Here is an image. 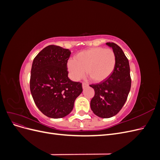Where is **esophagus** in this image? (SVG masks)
Listing matches in <instances>:
<instances>
[{"label":"esophagus","mask_w":160,"mask_h":160,"mask_svg":"<svg viewBox=\"0 0 160 160\" xmlns=\"http://www.w3.org/2000/svg\"><path fill=\"white\" fill-rule=\"evenodd\" d=\"M82 86H83V88H87V87H88L89 85L86 83H82Z\"/></svg>","instance_id":"1"}]
</instances>
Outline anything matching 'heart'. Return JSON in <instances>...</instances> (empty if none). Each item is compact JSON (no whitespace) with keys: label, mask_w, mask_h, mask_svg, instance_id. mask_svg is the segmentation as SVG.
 Wrapping results in <instances>:
<instances>
[{"label":"heart","mask_w":160,"mask_h":160,"mask_svg":"<svg viewBox=\"0 0 160 160\" xmlns=\"http://www.w3.org/2000/svg\"><path fill=\"white\" fill-rule=\"evenodd\" d=\"M115 62V55L112 49L95 47L77 53L75 59H69L67 62V69L73 81L83 78L86 69L90 79L99 83L112 73Z\"/></svg>","instance_id":"b5f03b06"}]
</instances>
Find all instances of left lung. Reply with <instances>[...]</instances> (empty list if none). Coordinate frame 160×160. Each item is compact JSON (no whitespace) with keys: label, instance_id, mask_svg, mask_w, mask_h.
<instances>
[{"label":"left lung","instance_id":"left-lung-1","mask_svg":"<svg viewBox=\"0 0 160 160\" xmlns=\"http://www.w3.org/2000/svg\"><path fill=\"white\" fill-rule=\"evenodd\" d=\"M115 55V69L108 79L99 83L90 85L95 90L91 109L99 118H109L119 113L128 99L132 79L128 58L121 47L114 42H107Z\"/></svg>","mask_w":160,"mask_h":160}]
</instances>
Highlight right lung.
Segmentation results:
<instances>
[{
    "mask_svg": "<svg viewBox=\"0 0 160 160\" xmlns=\"http://www.w3.org/2000/svg\"><path fill=\"white\" fill-rule=\"evenodd\" d=\"M71 53L59 46L49 45L32 62L31 93L38 109L51 118H62L69 114L76 98L83 91L81 83L68 77L67 61Z\"/></svg>",
    "mask_w": 160,
    "mask_h": 160,
    "instance_id": "right-lung-1",
    "label": "right lung"
}]
</instances>
